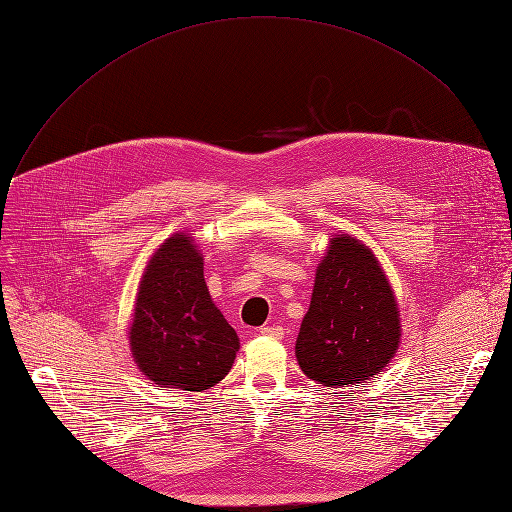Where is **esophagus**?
<instances>
[{"label": "esophagus", "mask_w": 512, "mask_h": 512, "mask_svg": "<svg viewBox=\"0 0 512 512\" xmlns=\"http://www.w3.org/2000/svg\"><path fill=\"white\" fill-rule=\"evenodd\" d=\"M259 332L263 336H272V338H282L284 336V328L282 326H263Z\"/></svg>", "instance_id": "esophagus-1"}]
</instances>
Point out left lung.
Here are the masks:
<instances>
[{"label":"left lung","instance_id":"left-lung-1","mask_svg":"<svg viewBox=\"0 0 512 512\" xmlns=\"http://www.w3.org/2000/svg\"><path fill=\"white\" fill-rule=\"evenodd\" d=\"M398 342V305L382 265L363 242L336 234L294 346L303 373L328 388L361 384L390 363Z\"/></svg>","mask_w":512,"mask_h":512}]
</instances>
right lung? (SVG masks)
Here are the masks:
<instances>
[{
	"label": "right lung",
	"instance_id": "1",
	"mask_svg": "<svg viewBox=\"0 0 512 512\" xmlns=\"http://www.w3.org/2000/svg\"><path fill=\"white\" fill-rule=\"evenodd\" d=\"M128 338L139 369L161 388L203 392L232 369L240 342L209 297L188 234L170 236L147 263Z\"/></svg>",
	"mask_w": 512,
	"mask_h": 512
}]
</instances>
